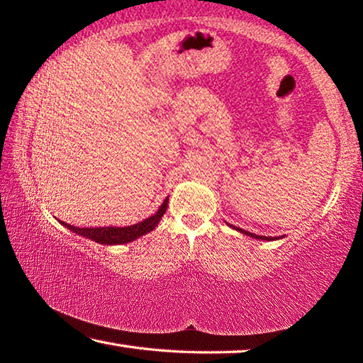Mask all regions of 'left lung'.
<instances>
[{"label":"left lung","instance_id":"left-lung-1","mask_svg":"<svg viewBox=\"0 0 363 363\" xmlns=\"http://www.w3.org/2000/svg\"><path fill=\"white\" fill-rule=\"evenodd\" d=\"M232 229H235L237 232H242V233H245V235H248V237H251V238H257V240H277V238H274V237H264V235H256V233H251V232H248V230H243V229H240V227H235V225H230ZM280 238V237H279ZM284 238V237H281Z\"/></svg>","mask_w":363,"mask_h":363}]
</instances>
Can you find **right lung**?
I'll return each instance as SVG.
<instances>
[{
  "mask_svg": "<svg viewBox=\"0 0 363 363\" xmlns=\"http://www.w3.org/2000/svg\"><path fill=\"white\" fill-rule=\"evenodd\" d=\"M168 201H169V199L167 196L155 214H152L150 218L140 220V223H138V224L126 225V227H112V225L110 227H75V225L64 223V220H59V219L57 220L62 225H65L69 230L77 233V235L89 238V240H93L96 243L123 245V243L134 242L136 238L143 237V235H145V233H149L155 229L160 223V219L163 218L164 213H167Z\"/></svg>",
  "mask_w": 363,
  "mask_h": 363,
  "instance_id": "add662e5",
  "label": "right lung"
}]
</instances>
